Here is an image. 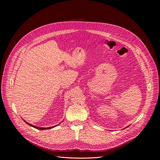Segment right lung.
Returning a JSON list of instances; mask_svg holds the SVG:
<instances>
[{"label": "right lung", "instance_id": "right-lung-1", "mask_svg": "<svg viewBox=\"0 0 160 160\" xmlns=\"http://www.w3.org/2000/svg\"><path fill=\"white\" fill-rule=\"evenodd\" d=\"M25 122H27L28 125H30V126H31V127H33V128H37V129H39V130H45V129H50V128H54V127H49V128H39V127H36V126H33V125H32V124H29L28 122H26L25 121Z\"/></svg>", "mask_w": 160, "mask_h": 160}]
</instances>
